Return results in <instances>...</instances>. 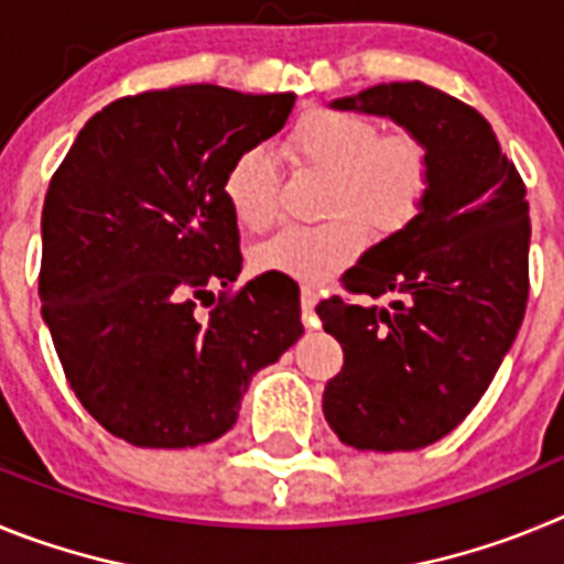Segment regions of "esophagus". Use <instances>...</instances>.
I'll return each instance as SVG.
<instances>
[{
	"instance_id": "34e87169",
	"label": "esophagus",
	"mask_w": 564,
	"mask_h": 564,
	"mask_svg": "<svg viewBox=\"0 0 564 564\" xmlns=\"http://www.w3.org/2000/svg\"><path fill=\"white\" fill-rule=\"evenodd\" d=\"M316 302H318L316 288L302 285V313H305V316H311V322H313V307H316ZM313 325H316V322H313Z\"/></svg>"
}]
</instances>
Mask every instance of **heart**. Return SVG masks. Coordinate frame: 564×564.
<instances>
[{
	"label": "heart",
	"instance_id": "1",
	"mask_svg": "<svg viewBox=\"0 0 564 564\" xmlns=\"http://www.w3.org/2000/svg\"><path fill=\"white\" fill-rule=\"evenodd\" d=\"M285 158L299 172H325L322 226L285 228L253 251L259 273L325 282L350 265L370 231L392 237L421 214L432 192V152L412 129H381L338 107H311L285 134ZM223 197L248 231H265L282 212V177L262 147H248L223 172Z\"/></svg>",
	"mask_w": 564,
	"mask_h": 564
}]
</instances>
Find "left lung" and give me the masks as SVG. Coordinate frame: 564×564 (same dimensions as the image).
I'll return each mask as SVG.
<instances>
[{
    "instance_id": "left-lung-1",
    "label": "left lung",
    "mask_w": 564,
    "mask_h": 564,
    "mask_svg": "<svg viewBox=\"0 0 564 564\" xmlns=\"http://www.w3.org/2000/svg\"><path fill=\"white\" fill-rule=\"evenodd\" d=\"M336 107L390 115L421 134L432 192L410 226L344 273L347 296L316 307L344 350L322 406L347 446L423 449L475 410L522 325L531 288L525 183L491 123L430 84H378ZM383 295L391 302L376 306Z\"/></svg>"
}]
</instances>
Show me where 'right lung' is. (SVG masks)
I'll list each match as a JSON object with an SVG mask.
<instances>
[{
	"mask_svg": "<svg viewBox=\"0 0 564 564\" xmlns=\"http://www.w3.org/2000/svg\"><path fill=\"white\" fill-rule=\"evenodd\" d=\"M293 101L214 84L123 96L84 123L50 177L42 316L84 410L132 446L226 435L253 372L305 333L291 288L259 276L234 288L242 253L223 197L234 154L285 127Z\"/></svg>",
	"mask_w": 564,
	"mask_h": 564,
	"instance_id": "1",
	"label": "right lung"
}]
</instances>
